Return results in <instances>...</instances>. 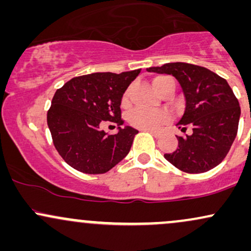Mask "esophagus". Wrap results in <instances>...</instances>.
I'll return each instance as SVG.
<instances>
[{"instance_id": "34e87169", "label": "esophagus", "mask_w": 251, "mask_h": 251, "mask_svg": "<svg viewBox=\"0 0 251 251\" xmlns=\"http://www.w3.org/2000/svg\"><path fill=\"white\" fill-rule=\"evenodd\" d=\"M144 131H148V132H150V133H151L152 135H153V137H159L160 135V132L159 131H157V129H144Z\"/></svg>"}]
</instances>
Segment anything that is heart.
Here are the masks:
<instances>
[{"label":"heart","instance_id":"1","mask_svg":"<svg viewBox=\"0 0 251 251\" xmlns=\"http://www.w3.org/2000/svg\"><path fill=\"white\" fill-rule=\"evenodd\" d=\"M168 79V76H158L153 80V86L155 91L159 92L160 85ZM128 89L124 93L122 102L124 106L128 103ZM170 120V114L168 112H149L144 109H135L128 116V123L132 126L143 129H155L163 124H166Z\"/></svg>","mask_w":251,"mask_h":251}]
</instances>
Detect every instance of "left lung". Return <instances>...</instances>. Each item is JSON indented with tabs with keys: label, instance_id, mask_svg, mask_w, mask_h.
<instances>
[{
	"label": "left lung",
	"instance_id": "left-lung-1",
	"mask_svg": "<svg viewBox=\"0 0 251 251\" xmlns=\"http://www.w3.org/2000/svg\"><path fill=\"white\" fill-rule=\"evenodd\" d=\"M148 72L170 74L179 82L185 111L177 126L192 133L177 137L178 148L165 159L188 174H201L217 166L231 148L238 129L241 107L226 79L208 68L185 62L165 63Z\"/></svg>",
	"mask_w": 251,
	"mask_h": 251
}]
</instances>
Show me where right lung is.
<instances>
[{"instance_id": "add662e5", "label": "right lung", "mask_w": 251, "mask_h": 251, "mask_svg": "<svg viewBox=\"0 0 251 251\" xmlns=\"http://www.w3.org/2000/svg\"><path fill=\"white\" fill-rule=\"evenodd\" d=\"M140 70L92 73L67 81L54 94L47 113L53 143L66 163L88 175L105 174L127 155L138 131L120 127L122 98ZM103 121L118 125L117 135L100 129Z\"/></svg>"}]
</instances>
